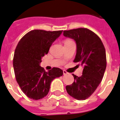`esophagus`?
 I'll list each match as a JSON object with an SVG mask.
<instances>
[{"instance_id":"esophagus-1","label":"esophagus","mask_w":120,"mask_h":120,"mask_svg":"<svg viewBox=\"0 0 120 120\" xmlns=\"http://www.w3.org/2000/svg\"><path fill=\"white\" fill-rule=\"evenodd\" d=\"M63 75H67V74H68V72H67V71H65V70H63Z\"/></svg>"}]
</instances>
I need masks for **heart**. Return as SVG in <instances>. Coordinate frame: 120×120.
I'll return each instance as SVG.
<instances>
[{
	"label": "heart",
	"mask_w": 120,
	"mask_h": 120,
	"mask_svg": "<svg viewBox=\"0 0 120 120\" xmlns=\"http://www.w3.org/2000/svg\"><path fill=\"white\" fill-rule=\"evenodd\" d=\"M71 42H73V41H71V39H66L65 41H64V44H65V45L67 44H70L71 43Z\"/></svg>",
	"instance_id": "b5f03b06"
}]
</instances>
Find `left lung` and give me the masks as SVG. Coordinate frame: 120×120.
<instances>
[{
	"label": "left lung",
	"instance_id": "left-lung-1",
	"mask_svg": "<svg viewBox=\"0 0 120 120\" xmlns=\"http://www.w3.org/2000/svg\"><path fill=\"white\" fill-rule=\"evenodd\" d=\"M63 36L75 40L76 54L73 62L83 67L82 76L73 75L74 82L66 89L72 97L83 101L94 93L102 81L107 66L105 49L99 37L87 28L64 31Z\"/></svg>",
	"mask_w": 120,
	"mask_h": 120
}]
</instances>
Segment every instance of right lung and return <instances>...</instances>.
<instances>
[{
  "mask_svg": "<svg viewBox=\"0 0 120 120\" xmlns=\"http://www.w3.org/2000/svg\"><path fill=\"white\" fill-rule=\"evenodd\" d=\"M62 31H31L21 38L15 51L13 65L16 81L25 95L39 100L48 94L51 82L63 75V71L53 68L47 72L40 66L52 43Z\"/></svg>",
  "mask_w": 120,
  "mask_h": 120,
  "instance_id": "1",
  "label": "right lung"
}]
</instances>
